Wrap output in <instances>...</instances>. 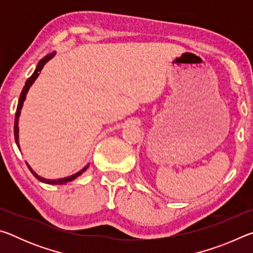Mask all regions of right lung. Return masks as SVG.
<instances>
[{"mask_svg":"<svg viewBox=\"0 0 253 253\" xmlns=\"http://www.w3.org/2000/svg\"><path fill=\"white\" fill-rule=\"evenodd\" d=\"M54 55H55V52L46 54L44 58H42V59L40 60V61L38 62L36 70H34L32 76L30 77V78H29L27 81H25V85L23 87L22 92H21V95H20L19 102H18V107H16L15 118H14V138H15V143H16V145H18L19 149H20V143H19V118H20V115H21V109H22L23 104H24V100H25V98H27V93H28V91H29L30 87H31L34 81H36V79L38 78V77H39L40 72H41L42 69H43V67H44L45 63L48 62L49 60L52 59V58L54 57ZM25 163H27V162H25ZM27 165H28V168H29V169H30V172H31V173L34 175V177L38 178V179H39V181H41V182L45 183V184H53V185H62V184H66V183H68V182L74 181V179H76L77 177L80 176V175L83 174V173L84 172V170L89 168V164H87L83 169H80L79 172H77V173H75V174L70 175V176H67V177H63V178H57V179H50V178H44V177L40 176V175H38V174L32 169L31 166H30V165L28 164V163H27Z\"/></svg>","mask_w":253,"mask_h":253,"instance_id":"obj_1","label":"right lung"}]
</instances>
